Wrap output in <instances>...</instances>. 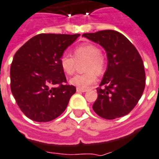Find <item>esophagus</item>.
<instances>
[{
	"instance_id": "34e87169",
	"label": "esophagus",
	"mask_w": 159,
	"mask_h": 159,
	"mask_svg": "<svg viewBox=\"0 0 159 159\" xmlns=\"http://www.w3.org/2000/svg\"><path fill=\"white\" fill-rule=\"evenodd\" d=\"M76 91H77L78 93H86V92H87V89H81V88H77V89H76Z\"/></svg>"
}]
</instances>
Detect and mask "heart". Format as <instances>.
I'll use <instances>...</instances> for the list:
<instances>
[{
    "label": "heart",
    "mask_w": 159,
    "mask_h": 159,
    "mask_svg": "<svg viewBox=\"0 0 159 159\" xmlns=\"http://www.w3.org/2000/svg\"><path fill=\"white\" fill-rule=\"evenodd\" d=\"M84 61V71L86 73L75 75L69 80L71 85L81 89L90 87L97 80L96 74L100 75L105 71L106 61L99 48L93 44H82L73 50V58L64 54L60 59L61 69L67 75L73 74L76 62Z\"/></svg>",
    "instance_id": "b5f03b06"
}]
</instances>
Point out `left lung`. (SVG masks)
<instances>
[{
    "instance_id": "left-lung-1",
    "label": "left lung",
    "mask_w": 159,
    "mask_h": 159,
    "mask_svg": "<svg viewBox=\"0 0 159 159\" xmlns=\"http://www.w3.org/2000/svg\"><path fill=\"white\" fill-rule=\"evenodd\" d=\"M83 37L100 45L107 52V68L93 109L103 119L128 114L141 98L145 86L143 61L126 37L113 30L84 34Z\"/></svg>"
}]
</instances>
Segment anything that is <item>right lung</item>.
<instances>
[{"instance_id": "obj_1", "label": "right lung", "mask_w": 159, "mask_h": 159, "mask_svg": "<svg viewBox=\"0 0 159 159\" xmlns=\"http://www.w3.org/2000/svg\"><path fill=\"white\" fill-rule=\"evenodd\" d=\"M79 36L40 34L15 52L10 67L11 92L27 118L48 122L66 110L76 88L65 85L60 59Z\"/></svg>"}]
</instances>
